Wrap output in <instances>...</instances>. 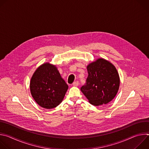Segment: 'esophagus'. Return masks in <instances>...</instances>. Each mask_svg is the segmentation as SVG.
<instances>
[{
    "mask_svg": "<svg viewBox=\"0 0 149 149\" xmlns=\"http://www.w3.org/2000/svg\"><path fill=\"white\" fill-rule=\"evenodd\" d=\"M78 85H79V82L78 81H75L72 84V86H75V87H77Z\"/></svg>",
    "mask_w": 149,
    "mask_h": 149,
    "instance_id": "esophagus-1",
    "label": "esophagus"
}]
</instances>
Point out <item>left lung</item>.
Wrapping results in <instances>:
<instances>
[{
  "instance_id": "8db88e82",
  "label": "left lung",
  "mask_w": 149,
  "mask_h": 149,
  "mask_svg": "<svg viewBox=\"0 0 149 149\" xmlns=\"http://www.w3.org/2000/svg\"><path fill=\"white\" fill-rule=\"evenodd\" d=\"M88 77L81 91L90 104L98 106L110 102L116 95L120 77L116 67L109 61L99 58L87 67Z\"/></svg>"
}]
</instances>
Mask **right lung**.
I'll use <instances>...</instances> for the list:
<instances>
[{"mask_svg": "<svg viewBox=\"0 0 149 149\" xmlns=\"http://www.w3.org/2000/svg\"><path fill=\"white\" fill-rule=\"evenodd\" d=\"M68 88L57 68L47 62L39 66L30 82L32 97L40 107L52 109L63 100Z\"/></svg>", "mask_w": 149, "mask_h": 149, "instance_id": "right-lung-1", "label": "right lung"}]
</instances>
